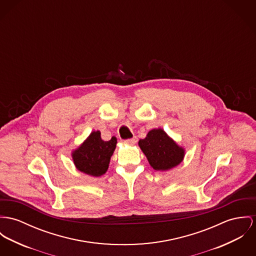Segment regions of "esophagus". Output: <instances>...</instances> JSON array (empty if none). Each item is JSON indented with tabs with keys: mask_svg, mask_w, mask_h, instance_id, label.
Wrapping results in <instances>:
<instances>
[{
	"mask_svg": "<svg viewBox=\"0 0 256 256\" xmlns=\"http://www.w3.org/2000/svg\"><path fill=\"white\" fill-rule=\"evenodd\" d=\"M136 141H138V138H136V136L124 140V142H126V143H128V144H134V143H136Z\"/></svg>",
	"mask_w": 256,
	"mask_h": 256,
	"instance_id": "obj_1",
	"label": "esophagus"
}]
</instances>
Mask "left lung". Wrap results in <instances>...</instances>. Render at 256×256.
<instances>
[{
  "label": "left lung",
  "mask_w": 256,
  "mask_h": 256,
  "mask_svg": "<svg viewBox=\"0 0 256 256\" xmlns=\"http://www.w3.org/2000/svg\"><path fill=\"white\" fill-rule=\"evenodd\" d=\"M138 144L151 166L156 170H170L179 164L184 157V150L162 128L150 130L146 138L139 140Z\"/></svg>",
  "instance_id": "obj_1"
}]
</instances>
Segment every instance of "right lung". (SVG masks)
Instances as JSON below:
<instances>
[{
	"instance_id": "1",
	"label": "right lung",
	"mask_w": 256,
	"mask_h": 256,
	"mask_svg": "<svg viewBox=\"0 0 256 256\" xmlns=\"http://www.w3.org/2000/svg\"><path fill=\"white\" fill-rule=\"evenodd\" d=\"M117 138L109 141L101 139L100 132H92L88 139L74 151L73 160L80 172L92 176L104 174L109 166L110 158L116 148Z\"/></svg>"
}]
</instances>
